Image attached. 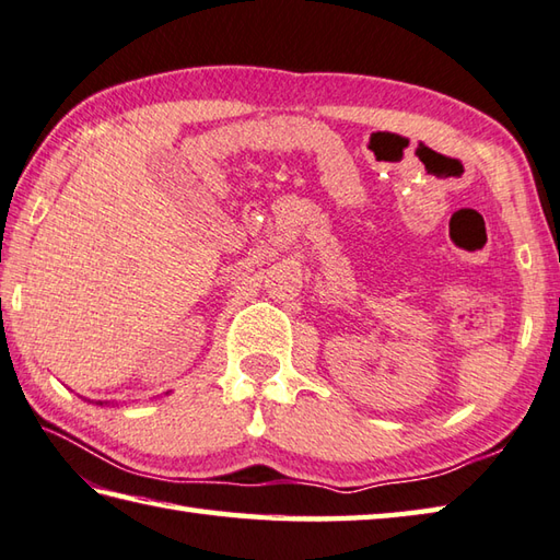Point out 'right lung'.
Returning a JSON list of instances; mask_svg holds the SVG:
<instances>
[{"mask_svg": "<svg viewBox=\"0 0 560 560\" xmlns=\"http://www.w3.org/2000/svg\"><path fill=\"white\" fill-rule=\"evenodd\" d=\"M96 405H104V402H102V400H98V402H96Z\"/></svg>", "mask_w": 560, "mask_h": 560, "instance_id": "add662e5", "label": "right lung"}]
</instances>
